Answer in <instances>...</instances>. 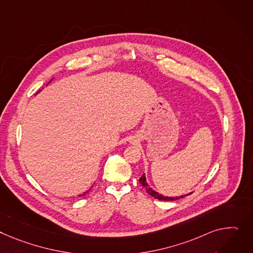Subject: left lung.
Wrapping results in <instances>:
<instances>
[{"label": "left lung", "instance_id": "obj_1", "mask_svg": "<svg viewBox=\"0 0 253 253\" xmlns=\"http://www.w3.org/2000/svg\"><path fill=\"white\" fill-rule=\"evenodd\" d=\"M139 182L141 183V185L142 186L145 188V190H146V192L150 195V196H153V197H155L156 199H160V200H165V201H170V200H177V199H180V198H183L185 195H182V196H179V197H168V196H164V195H162V194H160V193H158V192H156L155 190H153L151 189L150 187H149V185L146 183V181H145V176H144V174L139 178ZM189 194H191V193H189ZM188 195V194H187Z\"/></svg>", "mask_w": 253, "mask_h": 253}]
</instances>
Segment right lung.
Listing matches in <instances>:
<instances>
[{
    "instance_id": "obj_1",
    "label": "right lung",
    "mask_w": 253,
    "mask_h": 253,
    "mask_svg": "<svg viewBox=\"0 0 253 253\" xmlns=\"http://www.w3.org/2000/svg\"><path fill=\"white\" fill-rule=\"evenodd\" d=\"M89 190H91V188H90ZM89 190H87V191H85V192H83V194H80V195H79V197H80V196H84V195H85L86 193H88V192H89Z\"/></svg>"
}]
</instances>
